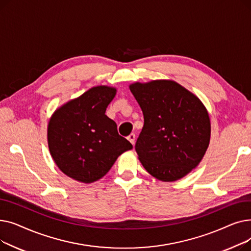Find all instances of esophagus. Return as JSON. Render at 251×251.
I'll list each match as a JSON object with an SVG mask.
<instances>
[{"label":"esophagus","instance_id":"obj_1","mask_svg":"<svg viewBox=\"0 0 251 251\" xmlns=\"http://www.w3.org/2000/svg\"><path fill=\"white\" fill-rule=\"evenodd\" d=\"M127 139L132 143V144H134V141H135V134L134 133H131L128 137H127Z\"/></svg>","mask_w":251,"mask_h":251}]
</instances>
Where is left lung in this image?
<instances>
[{"label": "left lung", "instance_id": "8db88e82", "mask_svg": "<svg viewBox=\"0 0 251 251\" xmlns=\"http://www.w3.org/2000/svg\"><path fill=\"white\" fill-rule=\"evenodd\" d=\"M129 88L144 124L135 144L138 159L154 178L172 182L190 173L208 148V113L192 92L172 80L135 82Z\"/></svg>", "mask_w": 251, "mask_h": 251}]
</instances>
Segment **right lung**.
Segmentation results:
<instances>
[{
	"label": "right lung",
	"mask_w": 251,
	"mask_h": 251,
	"mask_svg": "<svg viewBox=\"0 0 251 251\" xmlns=\"http://www.w3.org/2000/svg\"><path fill=\"white\" fill-rule=\"evenodd\" d=\"M116 91L115 87L95 86L52 114L48 126L49 150L65 175L82 183L98 181L119 155L133 148L105 115Z\"/></svg>",
	"instance_id": "1"
}]
</instances>
